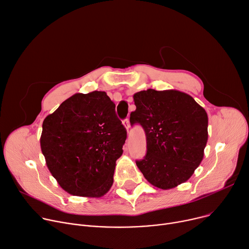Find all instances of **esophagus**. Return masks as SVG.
Returning <instances> with one entry per match:
<instances>
[{
	"label": "esophagus",
	"mask_w": 249,
	"mask_h": 249,
	"mask_svg": "<svg viewBox=\"0 0 249 249\" xmlns=\"http://www.w3.org/2000/svg\"><path fill=\"white\" fill-rule=\"evenodd\" d=\"M123 124H124V126H125V128H126L127 132H129V128H130V122H129V119H128V118H127V119H125V120L123 121Z\"/></svg>",
	"instance_id": "esophagus-1"
}]
</instances>
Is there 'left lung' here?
I'll use <instances>...</instances> for the list:
<instances>
[{"instance_id": "1", "label": "left lung", "mask_w": 249, "mask_h": 249, "mask_svg": "<svg viewBox=\"0 0 249 249\" xmlns=\"http://www.w3.org/2000/svg\"><path fill=\"white\" fill-rule=\"evenodd\" d=\"M130 123L146 134L147 152L136 164L148 182L167 190L187 181L199 166L208 139L206 111L177 90L148 89L133 96Z\"/></svg>"}]
</instances>
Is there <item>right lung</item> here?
Wrapping results in <instances>:
<instances>
[{"mask_svg": "<svg viewBox=\"0 0 249 249\" xmlns=\"http://www.w3.org/2000/svg\"><path fill=\"white\" fill-rule=\"evenodd\" d=\"M127 132L105 92L77 93L43 122L41 150L59 185L76 196L102 197L113 184Z\"/></svg>", "mask_w": 249, "mask_h": 249, "instance_id": "add662e5", "label": "right lung"}]
</instances>
